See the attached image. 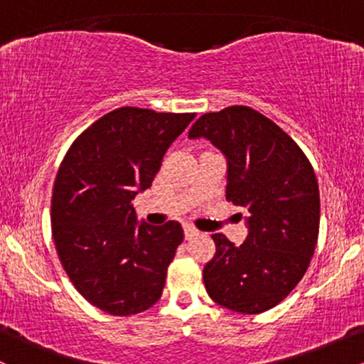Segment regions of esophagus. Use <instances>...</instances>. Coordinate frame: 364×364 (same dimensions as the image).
Here are the masks:
<instances>
[{"instance_id": "1", "label": "esophagus", "mask_w": 364, "mask_h": 364, "mask_svg": "<svg viewBox=\"0 0 364 364\" xmlns=\"http://www.w3.org/2000/svg\"><path fill=\"white\" fill-rule=\"evenodd\" d=\"M198 229H195L193 225H185V237L186 240H193L195 236H198Z\"/></svg>"}]
</instances>
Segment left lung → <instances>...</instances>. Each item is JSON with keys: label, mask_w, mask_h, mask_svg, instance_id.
<instances>
[{"label": "left lung", "mask_w": 364, "mask_h": 364, "mask_svg": "<svg viewBox=\"0 0 364 364\" xmlns=\"http://www.w3.org/2000/svg\"><path fill=\"white\" fill-rule=\"evenodd\" d=\"M228 157L225 198L248 214V237L235 246L212 235L215 255L203 267L212 301L258 315L277 306L308 270L320 229V191L311 162L281 127L248 106H229L195 121Z\"/></svg>", "instance_id": "8db88e82"}]
</instances>
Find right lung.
I'll return each instance as SVG.
<instances>
[{"label": "right lung", "instance_id": "1", "mask_svg": "<svg viewBox=\"0 0 364 364\" xmlns=\"http://www.w3.org/2000/svg\"><path fill=\"white\" fill-rule=\"evenodd\" d=\"M195 116L118 107L61 161L51 198L58 257L75 289L109 315H136L162 296L181 224H139L132 200L152 186L166 150Z\"/></svg>", "mask_w": 364, "mask_h": 364}]
</instances>
